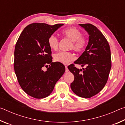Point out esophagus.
<instances>
[{
  "label": "esophagus",
  "mask_w": 125,
  "mask_h": 125,
  "mask_svg": "<svg viewBox=\"0 0 125 125\" xmlns=\"http://www.w3.org/2000/svg\"><path fill=\"white\" fill-rule=\"evenodd\" d=\"M65 72H68L69 71V70L68 69L67 65H65Z\"/></svg>",
  "instance_id": "esophagus-1"
}]
</instances>
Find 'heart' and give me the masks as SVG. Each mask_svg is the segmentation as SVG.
Returning a JSON list of instances; mask_svg holds the SVG:
<instances>
[{
  "label": "heart",
  "instance_id": "b5f03b06",
  "mask_svg": "<svg viewBox=\"0 0 125 125\" xmlns=\"http://www.w3.org/2000/svg\"><path fill=\"white\" fill-rule=\"evenodd\" d=\"M63 36L70 40L72 44L70 48H72L76 52L84 51L88 45V39L82 36V33L79 30L75 27H70L62 31ZM48 45L51 49L56 50L58 46V39L54 35H52L48 39ZM54 60L56 62L63 64H67L74 59V55L70 52H59L54 54Z\"/></svg>",
  "mask_w": 125,
  "mask_h": 125
}]
</instances>
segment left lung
I'll list each match as a JSON object with an SVG mask.
<instances>
[{
  "instance_id": "8db88e82",
  "label": "left lung",
  "mask_w": 125,
  "mask_h": 125,
  "mask_svg": "<svg viewBox=\"0 0 125 125\" xmlns=\"http://www.w3.org/2000/svg\"><path fill=\"white\" fill-rule=\"evenodd\" d=\"M88 33V44L82 54L74 62L85 68L78 69L72 64L68 68L74 76L71 84L74 93L82 98H90L104 87L111 68L109 44L100 30L90 24H79Z\"/></svg>"
}]
</instances>
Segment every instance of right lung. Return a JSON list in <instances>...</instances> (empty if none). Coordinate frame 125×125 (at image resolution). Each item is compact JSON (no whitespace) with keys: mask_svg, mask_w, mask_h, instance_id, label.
<instances>
[{"mask_svg":"<svg viewBox=\"0 0 125 125\" xmlns=\"http://www.w3.org/2000/svg\"><path fill=\"white\" fill-rule=\"evenodd\" d=\"M63 24L50 25L33 23L25 27L16 42L14 67L21 88L29 95L36 99L51 94L57 82L65 72L60 62H52L48 39ZM49 68L43 71L42 68Z\"/></svg>","mask_w":125,"mask_h":125,"instance_id":"1","label":"right lung"}]
</instances>
